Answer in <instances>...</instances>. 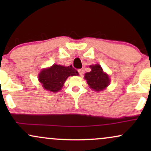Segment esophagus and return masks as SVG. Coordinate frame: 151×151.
Returning a JSON list of instances; mask_svg holds the SVG:
<instances>
[{
	"mask_svg": "<svg viewBox=\"0 0 151 151\" xmlns=\"http://www.w3.org/2000/svg\"><path fill=\"white\" fill-rule=\"evenodd\" d=\"M78 72H79V75L82 76L83 75V73H84V70H83V69H79V70H78Z\"/></svg>",
	"mask_w": 151,
	"mask_h": 151,
	"instance_id": "obj_1",
	"label": "esophagus"
}]
</instances>
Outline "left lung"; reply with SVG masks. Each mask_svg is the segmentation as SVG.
Here are the masks:
<instances>
[{"mask_svg":"<svg viewBox=\"0 0 151 151\" xmlns=\"http://www.w3.org/2000/svg\"><path fill=\"white\" fill-rule=\"evenodd\" d=\"M91 72H86L84 78L90 88L95 91H101L109 85L110 80L109 76L102 70L99 65H91Z\"/></svg>","mask_w":151,"mask_h":151,"instance_id":"8db88e82","label":"left lung"}]
</instances>
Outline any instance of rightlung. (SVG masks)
Returning a JSON list of instances; mask_svg holds the SVG:
<instances>
[{
	"label": "right lung",
	"mask_w": 151,
	"mask_h": 151,
	"mask_svg": "<svg viewBox=\"0 0 151 151\" xmlns=\"http://www.w3.org/2000/svg\"><path fill=\"white\" fill-rule=\"evenodd\" d=\"M78 74L77 71L72 65L64 67L54 65L50 68L41 71L39 74V81L44 89L52 92H58L62 89L67 77Z\"/></svg>",
	"instance_id": "add662e5"
}]
</instances>
